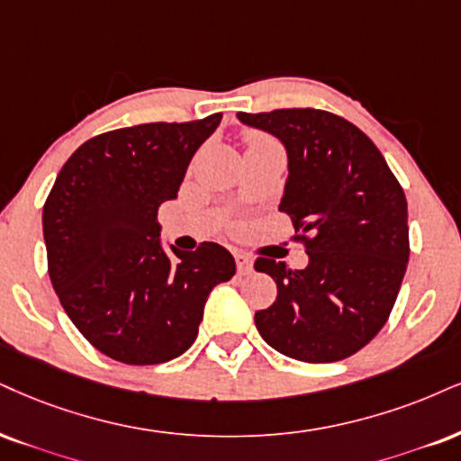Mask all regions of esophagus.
Returning a JSON list of instances; mask_svg holds the SVG:
<instances>
[{
    "label": "esophagus",
    "mask_w": 461,
    "mask_h": 461,
    "mask_svg": "<svg viewBox=\"0 0 461 461\" xmlns=\"http://www.w3.org/2000/svg\"><path fill=\"white\" fill-rule=\"evenodd\" d=\"M235 260H237V271H240V276H248V274H252V269H254V260L249 258L248 254L237 252V254H235Z\"/></svg>",
    "instance_id": "esophagus-1"
}]
</instances>
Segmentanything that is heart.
<instances>
[{
    "mask_svg": "<svg viewBox=\"0 0 461 461\" xmlns=\"http://www.w3.org/2000/svg\"><path fill=\"white\" fill-rule=\"evenodd\" d=\"M265 140H271V139H267L265 134H258V132H248V134H246V143H248V147L258 145V143H265Z\"/></svg>",
    "mask_w": 461,
    "mask_h": 461,
    "instance_id": "b5f03b06",
    "label": "heart"
}]
</instances>
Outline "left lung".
I'll return each instance as SVG.
<instances>
[{
	"mask_svg": "<svg viewBox=\"0 0 461 461\" xmlns=\"http://www.w3.org/2000/svg\"><path fill=\"white\" fill-rule=\"evenodd\" d=\"M237 117L286 147L280 212L310 257L305 269L257 258L254 269L277 284L274 305L254 314L258 333L291 359L342 361L384 327L400 293L411 257L404 190L378 147L344 117L318 109Z\"/></svg>",
	"mask_w": 461,
	"mask_h": 461,
	"instance_id": "8db88e82",
	"label": "left lung"
}]
</instances>
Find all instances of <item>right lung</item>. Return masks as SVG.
<instances>
[{
  "mask_svg": "<svg viewBox=\"0 0 461 461\" xmlns=\"http://www.w3.org/2000/svg\"><path fill=\"white\" fill-rule=\"evenodd\" d=\"M221 113L140 123L89 139L68 158L42 209L49 276L74 327L128 366L184 355L204 301L235 276L226 248L164 252L158 207L177 198L187 164Z\"/></svg>",
  "mask_w": 461,
  "mask_h": 461,
  "instance_id": "obj_1",
  "label": "right lung"
}]
</instances>
